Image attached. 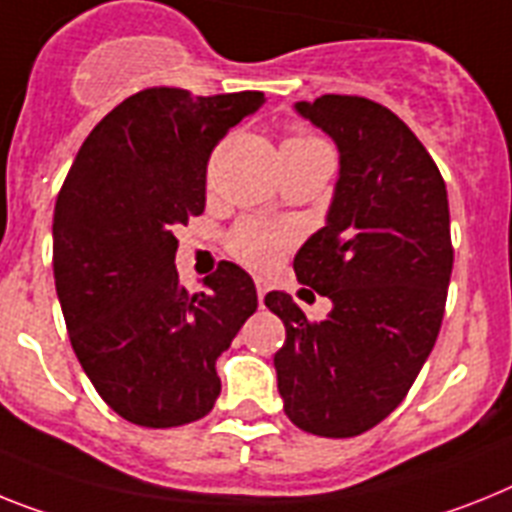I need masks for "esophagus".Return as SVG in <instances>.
I'll return each mask as SVG.
<instances>
[{"label": "esophagus", "mask_w": 512, "mask_h": 512, "mask_svg": "<svg viewBox=\"0 0 512 512\" xmlns=\"http://www.w3.org/2000/svg\"><path fill=\"white\" fill-rule=\"evenodd\" d=\"M255 289H257V299H260V304L265 302V294H268L270 283L265 281V278H255Z\"/></svg>", "instance_id": "34e87169"}]
</instances>
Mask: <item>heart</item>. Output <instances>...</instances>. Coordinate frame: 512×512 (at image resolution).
<instances>
[{
	"instance_id": "1",
	"label": "heart",
	"mask_w": 512,
	"mask_h": 512,
	"mask_svg": "<svg viewBox=\"0 0 512 512\" xmlns=\"http://www.w3.org/2000/svg\"><path fill=\"white\" fill-rule=\"evenodd\" d=\"M322 140L315 137L312 132L294 130L286 140H283V150H312L322 148ZM294 244V231L283 223H270V221H249L236 223L234 229L229 231L226 247L231 255L247 268L255 270H268L283 257V252Z\"/></svg>"
}]
</instances>
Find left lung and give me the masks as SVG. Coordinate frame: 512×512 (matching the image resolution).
<instances>
[{"instance_id": "1", "label": "left lung", "mask_w": 512, "mask_h": 512, "mask_svg": "<svg viewBox=\"0 0 512 512\" xmlns=\"http://www.w3.org/2000/svg\"><path fill=\"white\" fill-rule=\"evenodd\" d=\"M296 111L341 150L328 223L294 257L299 283L328 296L325 320L270 291L283 320L273 356L291 422L356 437L406 398L440 333L453 273L448 190L419 137L382 103L320 96Z\"/></svg>"}]
</instances>
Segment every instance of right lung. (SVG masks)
<instances>
[{
  "label": "right lung",
  "mask_w": 512,
  "mask_h": 512,
  "mask_svg": "<svg viewBox=\"0 0 512 512\" xmlns=\"http://www.w3.org/2000/svg\"><path fill=\"white\" fill-rule=\"evenodd\" d=\"M260 90L145 88L85 137L54 205V283L72 351L106 406L137 427L197 422L216 406V359L257 309L247 270L218 263L190 294L174 231L205 210L218 140Z\"/></svg>",
  "instance_id": "right-lung-1"
}]
</instances>
